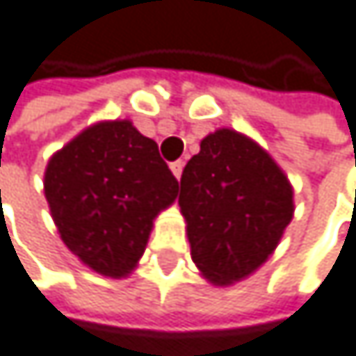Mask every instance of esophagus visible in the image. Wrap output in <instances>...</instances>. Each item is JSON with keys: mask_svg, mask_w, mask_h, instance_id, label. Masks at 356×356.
<instances>
[{"mask_svg": "<svg viewBox=\"0 0 356 356\" xmlns=\"http://www.w3.org/2000/svg\"><path fill=\"white\" fill-rule=\"evenodd\" d=\"M170 170H172V175L177 177V179H181V172H184V162H181V160L172 162V164H170Z\"/></svg>", "mask_w": 356, "mask_h": 356, "instance_id": "34e87169", "label": "esophagus"}]
</instances>
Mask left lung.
Masks as SVG:
<instances>
[{
	"mask_svg": "<svg viewBox=\"0 0 356 356\" xmlns=\"http://www.w3.org/2000/svg\"><path fill=\"white\" fill-rule=\"evenodd\" d=\"M179 207L200 275L230 286L275 252L295 216V190L267 149L232 128H218L184 168Z\"/></svg>",
	"mask_w": 356,
	"mask_h": 356,
	"instance_id": "8db88e82",
	"label": "left lung"
}]
</instances>
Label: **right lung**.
<instances>
[{
  "mask_svg": "<svg viewBox=\"0 0 356 356\" xmlns=\"http://www.w3.org/2000/svg\"><path fill=\"white\" fill-rule=\"evenodd\" d=\"M179 184L130 119L95 121L55 152L44 196L65 248L91 271L128 277Z\"/></svg>",
  "mask_w": 356,
  "mask_h": 356,
  "instance_id": "obj_1",
  "label": "right lung"
}]
</instances>
